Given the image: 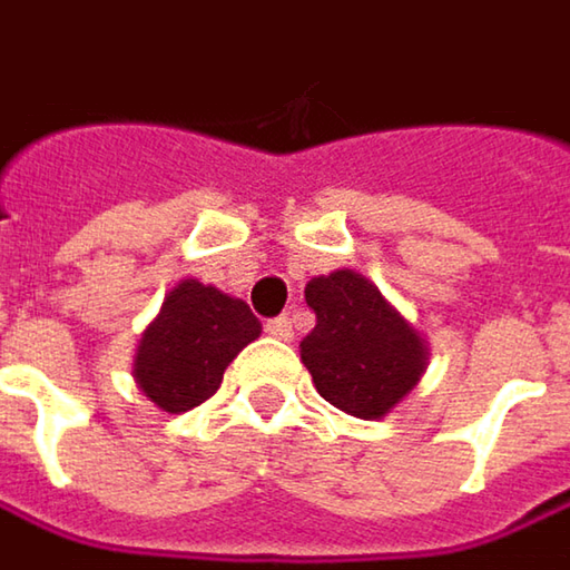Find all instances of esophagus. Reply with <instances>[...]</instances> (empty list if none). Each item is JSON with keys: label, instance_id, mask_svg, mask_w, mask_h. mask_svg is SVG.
<instances>
[{"label": "esophagus", "instance_id": "esophagus-1", "mask_svg": "<svg viewBox=\"0 0 570 570\" xmlns=\"http://www.w3.org/2000/svg\"><path fill=\"white\" fill-rule=\"evenodd\" d=\"M265 334H272V337H278V341H292V317H272V321H265Z\"/></svg>", "mask_w": 570, "mask_h": 570}]
</instances>
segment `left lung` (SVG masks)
<instances>
[{
	"label": "left lung",
	"mask_w": 570,
	"mask_h": 570,
	"mask_svg": "<svg viewBox=\"0 0 570 570\" xmlns=\"http://www.w3.org/2000/svg\"><path fill=\"white\" fill-rule=\"evenodd\" d=\"M314 331L302 341V363L317 392L356 419H383L425 370V344L360 272L337 268L305 288Z\"/></svg>",
	"instance_id": "8db88e82"
}]
</instances>
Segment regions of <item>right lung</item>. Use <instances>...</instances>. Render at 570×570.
<instances>
[{"instance_id":"obj_1","label":"right lung","mask_w":570,"mask_h":570,"mask_svg":"<svg viewBox=\"0 0 570 570\" xmlns=\"http://www.w3.org/2000/svg\"><path fill=\"white\" fill-rule=\"evenodd\" d=\"M259 331L246 302L184 278L142 334L136 383L161 412H187L220 389L233 356Z\"/></svg>"}]
</instances>
